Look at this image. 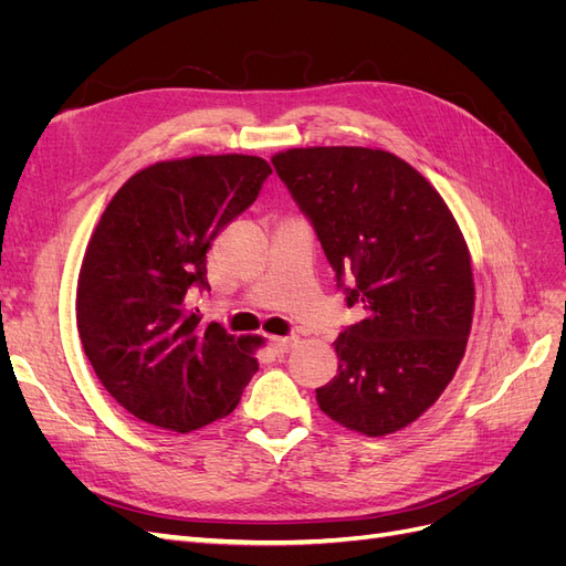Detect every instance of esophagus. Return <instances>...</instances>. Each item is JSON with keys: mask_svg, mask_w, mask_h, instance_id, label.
Masks as SVG:
<instances>
[{"mask_svg": "<svg viewBox=\"0 0 566 566\" xmlns=\"http://www.w3.org/2000/svg\"><path fill=\"white\" fill-rule=\"evenodd\" d=\"M269 345L276 354H287L290 349L297 345V337H271Z\"/></svg>", "mask_w": 566, "mask_h": 566, "instance_id": "34e87169", "label": "esophagus"}]
</instances>
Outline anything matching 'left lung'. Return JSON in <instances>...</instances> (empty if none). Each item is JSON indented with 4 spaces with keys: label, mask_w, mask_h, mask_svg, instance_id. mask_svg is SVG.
Listing matches in <instances>:
<instances>
[{
    "label": "left lung",
    "mask_w": 566,
    "mask_h": 566,
    "mask_svg": "<svg viewBox=\"0 0 566 566\" xmlns=\"http://www.w3.org/2000/svg\"><path fill=\"white\" fill-rule=\"evenodd\" d=\"M271 163L312 219L347 304L366 310L333 342L337 375L316 401L366 437L403 430L465 356L474 279L458 221L418 169L380 148H290Z\"/></svg>",
    "instance_id": "left-lung-1"
}]
</instances>
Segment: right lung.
<instances>
[{"label": "right lung", "mask_w": 566, "mask_h": 566, "mask_svg": "<svg viewBox=\"0 0 566 566\" xmlns=\"http://www.w3.org/2000/svg\"><path fill=\"white\" fill-rule=\"evenodd\" d=\"M271 175L256 156L163 160L113 196L84 252L77 331L96 378L127 413L169 432L227 418L256 373L250 337L188 310L210 290L208 250Z\"/></svg>", "instance_id": "add662e5"}]
</instances>
